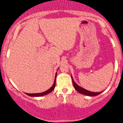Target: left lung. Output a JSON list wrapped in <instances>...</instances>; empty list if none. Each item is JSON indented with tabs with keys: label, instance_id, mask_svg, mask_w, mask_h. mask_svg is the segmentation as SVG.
<instances>
[{
	"label": "left lung",
	"instance_id": "left-lung-1",
	"mask_svg": "<svg viewBox=\"0 0 123 123\" xmlns=\"http://www.w3.org/2000/svg\"><path fill=\"white\" fill-rule=\"evenodd\" d=\"M71 78H72V77H71ZM72 80H73V85H74V87L75 89V90H76L77 92H79V93H81V94H84V95H88V96H96V95H99L101 92H102V91L99 92H92L86 90V89L80 87V86H78V85H77V84H75V82L73 81V78H72Z\"/></svg>",
	"mask_w": 123,
	"mask_h": 123
}]
</instances>
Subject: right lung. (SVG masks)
Wrapping results in <instances>:
<instances>
[{"label": "right lung", "mask_w": 123, "mask_h": 123, "mask_svg": "<svg viewBox=\"0 0 123 123\" xmlns=\"http://www.w3.org/2000/svg\"><path fill=\"white\" fill-rule=\"evenodd\" d=\"M56 76H55L54 84H53V85H52V87H51L50 89H48V90H47L46 91L42 92V93H26V94L28 95V96H43V95L48 94V93H50V92H52V91L55 89V85H56Z\"/></svg>", "instance_id": "right-lung-1"}]
</instances>
